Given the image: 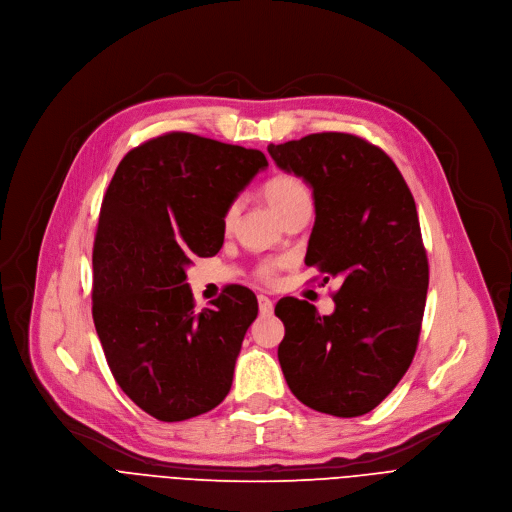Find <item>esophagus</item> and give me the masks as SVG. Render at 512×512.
<instances>
[{"mask_svg": "<svg viewBox=\"0 0 512 512\" xmlns=\"http://www.w3.org/2000/svg\"><path fill=\"white\" fill-rule=\"evenodd\" d=\"M257 302H259V313L261 315H271V313H274V302H271L267 296L259 294Z\"/></svg>", "mask_w": 512, "mask_h": 512, "instance_id": "esophagus-1", "label": "esophagus"}]
</instances>
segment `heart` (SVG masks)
<instances>
[{
  "label": "heart",
  "instance_id": "heart-1",
  "mask_svg": "<svg viewBox=\"0 0 512 512\" xmlns=\"http://www.w3.org/2000/svg\"><path fill=\"white\" fill-rule=\"evenodd\" d=\"M263 199L267 201V206L274 210V214L284 220L290 212L298 210V208H306L311 206V191L309 187H306V183L292 175V173H278L271 179L265 181L263 189ZM238 214H241V199H232L224 214H222V228L226 232H230L236 224V218ZM284 265V259L282 257H269V259H263L257 267H255V278L261 280V282H271L276 278L278 269Z\"/></svg>",
  "mask_w": 512,
  "mask_h": 512
}]
</instances>
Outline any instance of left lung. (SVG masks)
I'll return each mask as SVG.
<instances>
[{"mask_svg":"<svg viewBox=\"0 0 512 512\" xmlns=\"http://www.w3.org/2000/svg\"><path fill=\"white\" fill-rule=\"evenodd\" d=\"M267 152L313 187L304 261L342 284L331 315L298 298L276 304L286 383L321 414H368L410 368L422 329L428 257L414 195L395 162L352 133H311Z\"/></svg>","mask_w":512,"mask_h":512,"instance_id":"left-lung-1","label":"left lung"}]
</instances>
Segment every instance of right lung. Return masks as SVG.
<instances>
[{"label": "right lung", "mask_w": 512, "mask_h": 512, "mask_svg": "<svg viewBox=\"0 0 512 512\" xmlns=\"http://www.w3.org/2000/svg\"><path fill=\"white\" fill-rule=\"evenodd\" d=\"M267 166L259 150L170 131L119 162L92 249V319L123 393L160 422L206 414L230 391L257 298L230 286L195 311L185 267L216 255L228 203Z\"/></svg>", "instance_id": "add662e5"}]
</instances>
